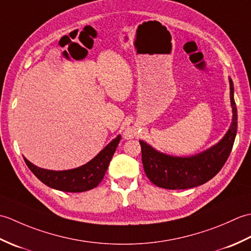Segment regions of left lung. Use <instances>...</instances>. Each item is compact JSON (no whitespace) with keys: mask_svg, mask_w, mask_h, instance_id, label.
<instances>
[{"mask_svg":"<svg viewBox=\"0 0 251 251\" xmlns=\"http://www.w3.org/2000/svg\"><path fill=\"white\" fill-rule=\"evenodd\" d=\"M230 90L232 125L223 139L209 150L191 157H174L159 153L139 140L143 169L152 183L168 190H184L206 183L220 172L230 156L237 132V109L231 78Z\"/></svg>","mask_w":251,"mask_h":251,"instance_id":"8db88e82","label":"left lung"}]
</instances>
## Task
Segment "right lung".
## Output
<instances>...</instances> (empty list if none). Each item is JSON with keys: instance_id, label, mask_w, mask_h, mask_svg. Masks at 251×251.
Segmentation results:
<instances>
[{"instance_id": "1", "label": "right lung", "mask_w": 251, "mask_h": 251, "mask_svg": "<svg viewBox=\"0 0 251 251\" xmlns=\"http://www.w3.org/2000/svg\"><path fill=\"white\" fill-rule=\"evenodd\" d=\"M120 141L121 136H117L92 161L70 170L55 172L36 167L26 158H25V162L35 177L50 188L74 193L85 192L96 188L102 181Z\"/></svg>"}]
</instances>
